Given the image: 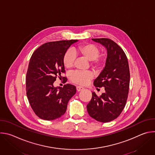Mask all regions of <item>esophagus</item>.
I'll use <instances>...</instances> for the list:
<instances>
[{"label": "esophagus", "mask_w": 155, "mask_h": 155, "mask_svg": "<svg viewBox=\"0 0 155 155\" xmlns=\"http://www.w3.org/2000/svg\"><path fill=\"white\" fill-rule=\"evenodd\" d=\"M83 90H84V88L81 86H77V91H81Z\"/></svg>", "instance_id": "1"}]
</instances>
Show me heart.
<instances>
[{"label": "heart", "mask_w": 155, "mask_h": 155, "mask_svg": "<svg viewBox=\"0 0 155 155\" xmlns=\"http://www.w3.org/2000/svg\"><path fill=\"white\" fill-rule=\"evenodd\" d=\"M99 48L92 43H86L72 50H68L63 56V64L66 69H70L74 65L75 54L80 55L87 60L91 61V68L97 71L102 69L105 64L106 58L99 56ZM93 74L91 72L75 71L71 74V81L77 84L84 86L88 84L93 78Z\"/></svg>", "instance_id": "1"}]
</instances>
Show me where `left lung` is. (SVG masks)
Returning <instances> with one entry per match:
<instances>
[{"label":"left lung","mask_w":155,"mask_h":155,"mask_svg":"<svg viewBox=\"0 0 155 155\" xmlns=\"http://www.w3.org/2000/svg\"><path fill=\"white\" fill-rule=\"evenodd\" d=\"M92 40L102 44L107 51L105 68L93 83L97 87H104L105 92L101 96L92 93L87 111L96 120L107 123L116 119L126 104L130 82L129 64L124 51L111 39Z\"/></svg>","instance_id":"1"}]
</instances>
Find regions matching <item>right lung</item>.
<instances>
[{
  "instance_id": "1",
  "label": "right lung",
  "mask_w": 155,
  "mask_h": 155,
  "mask_svg": "<svg viewBox=\"0 0 155 155\" xmlns=\"http://www.w3.org/2000/svg\"><path fill=\"white\" fill-rule=\"evenodd\" d=\"M77 40L50 41L38 47L32 54L26 74V94L35 115L45 120L63 115L69 101L76 93L70 84L54 87L58 76L65 73L63 56ZM65 77H63V79Z\"/></svg>"
}]
</instances>
